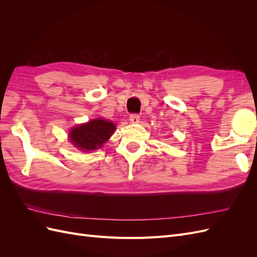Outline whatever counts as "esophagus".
Segmentation results:
<instances>
[{
	"instance_id": "34e87169",
	"label": "esophagus",
	"mask_w": 257,
	"mask_h": 257,
	"mask_svg": "<svg viewBox=\"0 0 257 257\" xmlns=\"http://www.w3.org/2000/svg\"><path fill=\"white\" fill-rule=\"evenodd\" d=\"M139 118H141V116H139L138 114L133 113V114H131V115H130V121H131L132 123H138V122H139V120H141Z\"/></svg>"
}]
</instances>
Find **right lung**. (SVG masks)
I'll return each instance as SVG.
<instances>
[{"label": "right lung", "mask_w": 257, "mask_h": 257, "mask_svg": "<svg viewBox=\"0 0 257 257\" xmlns=\"http://www.w3.org/2000/svg\"><path fill=\"white\" fill-rule=\"evenodd\" d=\"M115 130L111 121L94 119L87 123L79 124L69 131V141L81 151H94L110 138Z\"/></svg>", "instance_id": "obj_1"}]
</instances>
